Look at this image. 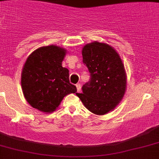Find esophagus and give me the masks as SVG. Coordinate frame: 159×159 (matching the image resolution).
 <instances>
[{
  "label": "esophagus",
  "instance_id": "obj_1",
  "mask_svg": "<svg viewBox=\"0 0 159 159\" xmlns=\"http://www.w3.org/2000/svg\"><path fill=\"white\" fill-rule=\"evenodd\" d=\"M76 89H77V92H78V93H80V90H81V85H80V84H76Z\"/></svg>",
  "mask_w": 159,
  "mask_h": 159
}]
</instances>
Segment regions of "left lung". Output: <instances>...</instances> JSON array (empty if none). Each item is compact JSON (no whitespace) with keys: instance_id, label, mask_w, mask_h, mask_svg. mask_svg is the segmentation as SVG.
I'll list each match as a JSON object with an SVG mask.
<instances>
[{"instance_id":"left-lung-1","label":"left lung","mask_w":159,"mask_h":159,"mask_svg":"<svg viewBox=\"0 0 159 159\" xmlns=\"http://www.w3.org/2000/svg\"><path fill=\"white\" fill-rule=\"evenodd\" d=\"M82 56L91 78L82 87V93L76 95L90 112L106 115L125 94L127 74L123 61L112 46L98 41L85 44Z\"/></svg>"}]
</instances>
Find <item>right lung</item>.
<instances>
[{
    "label": "right lung",
    "mask_w": 159,
    "mask_h": 159,
    "mask_svg": "<svg viewBox=\"0 0 159 159\" xmlns=\"http://www.w3.org/2000/svg\"><path fill=\"white\" fill-rule=\"evenodd\" d=\"M66 49L51 44L35 49L28 56L21 74L25 99L33 108L52 113L76 87L69 80V70L62 67Z\"/></svg>",
    "instance_id": "add662e5"
}]
</instances>
